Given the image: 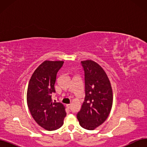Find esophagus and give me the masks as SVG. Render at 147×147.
<instances>
[{"label":"esophagus","mask_w":147,"mask_h":147,"mask_svg":"<svg viewBox=\"0 0 147 147\" xmlns=\"http://www.w3.org/2000/svg\"><path fill=\"white\" fill-rule=\"evenodd\" d=\"M67 107L68 109H70V107H71V104H67Z\"/></svg>","instance_id":"1"}]
</instances>
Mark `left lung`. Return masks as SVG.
I'll list each match as a JSON object with an SVG mask.
<instances>
[{
  "instance_id": "obj_1",
  "label": "left lung",
  "mask_w": 147,
  "mask_h": 147,
  "mask_svg": "<svg viewBox=\"0 0 147 147\" xmlns=\"http://www.w3.org/2000/svg\"><path fill=\"white\" fill-rule=\"evenodd\" d=\"M84 71L85 97L77 113L80 126L94 130L108 118L113 104V92L107 75L92 60L82 61Z\"/></svg>"
}]
</instances>
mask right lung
<instances>
[{
    "label": "right lung",
    "instance_id": "add662e5",
    "mask_svg": "<svg viewBox=\"0 0 147 147\" xmlns=\"http://www.w3.org/2000/svg\"><path fill=\"white\" fill-rule=\"evenodd\" d=\"M64 63L63 61H45L35 69L31 77L27 91V104L36 123L47 131L56 130L64 123L65 107L53 102L56 75Z\"/></svg>",
    "mask_w": 147,
    "mask_h": 147
}]
</instances>
